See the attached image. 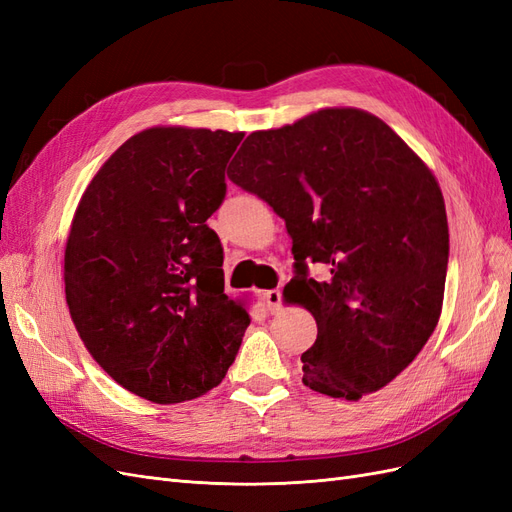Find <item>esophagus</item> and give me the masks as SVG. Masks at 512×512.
<instances>
[{
  "instance_id": "esophagus-1",
  "label": "esophagus",
  "mask_w": 512,
  "mask_h": 512,
  "mask_svg": "<svg viewBox=\"0 0 512 512\" xmlns=\"http://www.w3.org/2000/svg\"><path fill=\"white\" fill-rule=\"evenodd\" d=\"M262 301L267 303V307H269V312H271V314L280 312V307H282V292L277 290V288H273V290H265V292H262Z\"/></svg>"
}]
</instances>
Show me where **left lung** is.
Wrapping results in <instances>:
<instances>
[{
	"instance_id": "obj_1",
	"label": "left lung",
	"mask_w": 512,
	"mask_h": 512,
	"mask_svg": "<svg viewBox=\"0 0 512 512\" xmlns=\"http://www.w3.org/2000/svg\"><path fill=\"white\" fill-rule=\"evenodd\" d=\"M228 177L292 237L284 297L318 324L303 384L356 401L397 378L442 314L448 222L431 168L380 117L335 106L252 132ZM307 259L332 269L327 283L306 277Z\"/></svg>"
}]
</instances>
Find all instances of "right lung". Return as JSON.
<instances>
[{"label":"right lung","mask_w":512,"mask_h":512,"mask_svg":"<svg viewBox=\"0 0 512 512\" xmlns=\"http://www.w3.org/2000/svg\"><path fill=\"white\" fill-rule=\"evenodd\" d=\"M243 132L156 126L128 138L87 185L64 254L66 301L94 361L153 404L218 386L250 324L224 294L207 226Z\"/></svg>","instance_id":"1"}]
</instances>
